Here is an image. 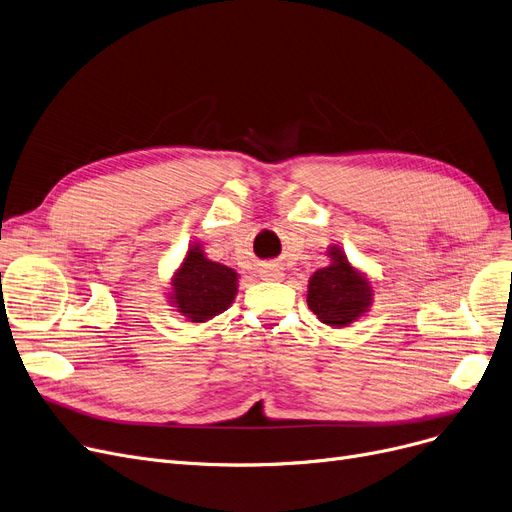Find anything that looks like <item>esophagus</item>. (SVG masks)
I'll list each match as a JSON object with an SVG mask.
<instances>
[{
    "label": "esophagus",
    "mask_w": 512,
    "mask_h": 512,
    "mask_svg": "<svg viewBox=\"0 0 512 512\" xmlns=\"http://www.w3.org/2000/svg\"><path fill=\"white\" fill-rule=\"evenodd\" d=\"M261 276H263L265 280H282V272H280V270H274V268L263 270Z\"/></svg>",
    "instance_id": "esophagus-1"
}]
</instances>
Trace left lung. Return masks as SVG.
<instances>
[{
  "label": "left lung",
  "instance_id": "left-lung-1",
  "mask_svg": "<svg viewBox=\"0 0 512 512\" xmlns=\"http://www.w3.org/2000/svg\"><path fill=\"white\" fill-rule=\"evenodd\" d=\"M332 263L314 272L307 286V305L328 326H349L366 314L372 303V286L366 276L353 270L341 249L330 247Z\"/></svg>",
  "mask_w": 512,
  "mask_h": 512
}]
</instances>
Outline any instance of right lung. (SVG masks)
<instances>
[{
    "label": "right lung",
    "instance_id": "obj_1",
    "mask_svg": "<svg viewBox=\"0 0 512 512\" xmlns=\"http://www.w3.org/2000/svg\"><path fill=\"white\" fill-rule=\"evenodd\" d=\"M236 282L238 276L232 268L207 259L203 249L192 244L171 282V303L190 322H205L232 305Z\"/></svg>",
    "mask_w": 512,
    "mask_h": 512
}]
</instances>
